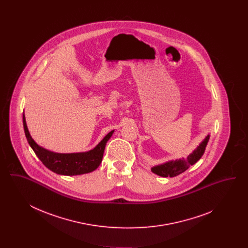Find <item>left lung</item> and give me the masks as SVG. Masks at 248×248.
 Masks as SVG:
<instances>
[{
  "label": "left lung",
  "mask_w": 248,
  "mask_h": 248,
  "mask_svg": "<svg viewBox=\"0 0 248 248\" xmlns=\"http://www.w3.org/2000/svg\"><path fill=\"white\" fill-rule=\"evenodd\" d=\"M209 140V136H207L204 140L201 143L198 148L192 153L189 154L186 160L184 159H178L176 161H171L168 163H165L164 165H158L152 168V171L154 174L164 177H177L179 174L183 173L189 168L190 165H194L197 163L204 153L205 147L207 145V142Z\"/></svg>",
  "instance_id": "1"
}]
</instances>
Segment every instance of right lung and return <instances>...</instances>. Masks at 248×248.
Returning a JSON list of instances; mask_svg holds the SVG:
<instances>
[{"mask_svg": "<svg viewBox=\"0 0 248 248\" xmlns=\"http://www.w3.org/2000/svg\"><path fill=\"white\" fill-rule=\"evenodd\" d=\"M23 126L27 140L41 162L51 171L65 176L82 175L95 170L102 161L107 141L110 139L113 133V131H110L90 152L83 154H62L49 152L36 144L29 133L24 114Z\"/></svg>", "mask_w": 248, "mask_h": 248, "instance_id": "right-lung-1", "label": "right lung"}]
</instances>
